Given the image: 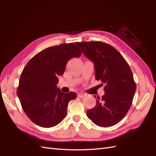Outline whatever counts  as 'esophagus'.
Returning a JSON list of instances; mask_svg holds the SVG:
<instances>
[{
	"label": "esophagus",
	"instance_id": "obj_1",
	"mask_svg": "<svg viewBox=\"0 0 156 156\" xmlns=\"http://www.w3.org/2000/svg\"><path fill=\"white\" fill-rule=\"evenodd\" d=\"M77 96H78V97L80 98H84V96H86V94H84V93H79V94H77Z\"/></svg>",
	"mask_w": 156,
	"mask_h": 156
}]
</instances>
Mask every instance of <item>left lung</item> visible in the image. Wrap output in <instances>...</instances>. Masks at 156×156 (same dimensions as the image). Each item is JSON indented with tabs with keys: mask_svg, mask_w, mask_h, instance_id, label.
Segmentation results:
<instances>
[{
	"mask_svg": "<svg viewBox=\"0 0 156 156\" xmlns=\"http://www.w3.org/2000/svg\"><path fill=\"white\" fill-rule=\"evenodd\" d=\"M76 44L92 61L96 79L105 86L104 96L98 97L96 106L87 110V116L98 126H114L126 115L135 93L136 84L129 66L119 52L108 44L84 41Z\"/></svg>",
	"mask_w": 156,
	"mask_h": 156,
	"instance_id": "left-lung-1",
	"label": "left lung"
}]
</instances>
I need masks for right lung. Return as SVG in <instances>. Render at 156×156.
<instances>
[{
  "mask_svg": "<svg viewBox=\"0 0 156 156\" xmlns=\"http://www.w3.org/2000/svg\"><path fill=\"white\" fill-rule=\"evenodd\" d=\"M81 51L73 43L47 48L32 57L23 69L17 94L23 111L32 122L43 127L58 125L67 115L68 103L77 94L57 88L68 60Z\"/></svg>",
  "mask_w": 156,
  "mask_h": 156,
  "instance_id": "add662e5",
  "label": "right lung"
}]
</instances>
